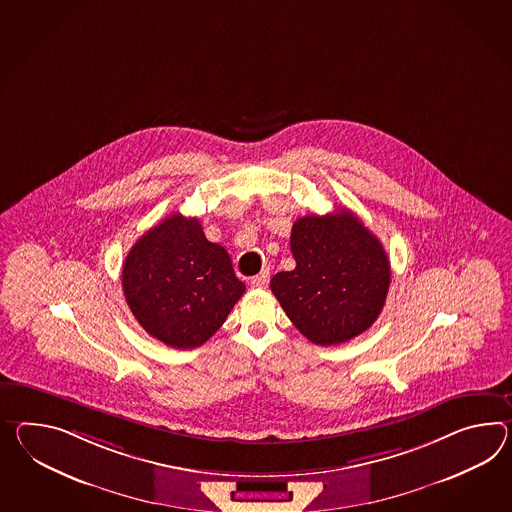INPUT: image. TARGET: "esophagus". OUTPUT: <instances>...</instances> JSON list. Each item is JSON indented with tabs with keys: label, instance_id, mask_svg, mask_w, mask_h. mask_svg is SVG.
Wrapping results in <instances>:
<instances>
[{
	"label": "esophagus",
	"instance_id": "obj_1",
	"mask_svg": "<svg viewBox=\"0 0 512 512\" xmlns=\"http://www.w3.org/2000/svg\"><path fill=\"white\" fill-rule=\"evenodd\" d=\"M270 281V272L268 270H262L261 274L251 277V287L264 288Z\"/></svg>",
	"mask_w": 512,
	"mask_h": 512
}]
</instances>
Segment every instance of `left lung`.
Instances as JSON below:
<instances>
[{"label": "left lung", "instance_id": "obj_1", "mask_svg": "<svg viewBox=\"0 0 512 512\" xmlns=\"http://www.w3.org/2000/svg\"><path fill=\"white\" fill-rule=\"evenodd\" d=\"M290 251L296 268L275 274L270 287L303 337L337 346L374 324L387 300L390 262L353 212L296 220Z\"/></svg>", "mask_w": 512, "mask_h": 512}]
</instances>
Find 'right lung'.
I'll use <instances>...</instances> for the list:
<instances>
[{"instance_id": "1", "label": "right lung", "mask_w": 512, "mask_h": 512, "mask_svg": "<svg viewBox=\"0 0 512 512\" xmlns=\"http://www.w3.org/2000/svg\"><path fill=\"white\" fill-rule=\"evenodd\" d=\"M122 287L138 324L177 349L205 344L246 292L224 246L205 238L198 218L179 212L138 238Z\"/></svg>"}]
</instances>
